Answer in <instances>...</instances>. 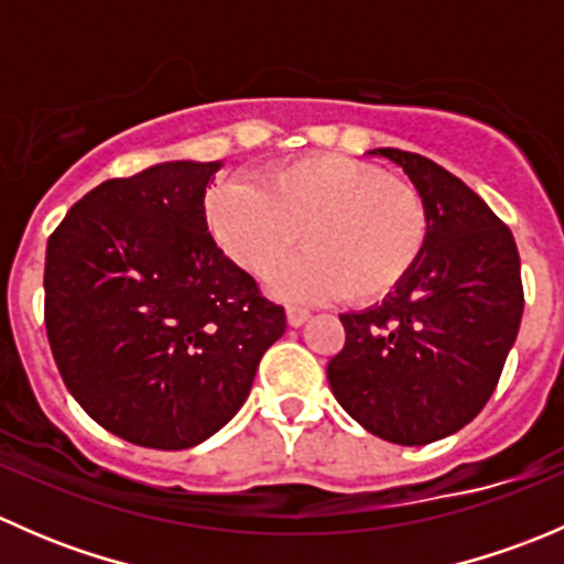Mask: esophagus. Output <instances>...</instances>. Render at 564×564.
I'll list each match as a JSON object with an SVG mask.
<instances>
[{
	"instance_id": "esophagus-1",
	"label": "esophagus",
	"mask_w": 564,
	"mask_h": 564,
	"mask_svg": "<svg viewBox=\"0 0 564 564\" xmlns=\"http://www.w3.org/2000/svg\"><path fill=\"white\" fill-rule=\"evenodd\" d=\"M308 318H311V311L297 308V305H289V308H286V322H289V327H303V324L308 322Z\"/></svg>"
}]
</instances>
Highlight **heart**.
I'll use <instances>...</instances> for the list:
<instances>
[{"label":"heart","mask_w":564,"mask_h":564,"mask_svg":"<svg viewBox=\"0 0 564 564\" xmlns=\"http://www.w3.org/2000/svg\"><path fill=\"white\" fill-rule=\"evenodd\" d=\"M207 226L250 275H267L297 246L303 256L272 278L289 300L324 303L349 292L371 303L406 281L429 242V209L414 187L340 155L283 163L256 182L207 196Z\"/></svg>","instance_id":"heart-1"}]
</instances>
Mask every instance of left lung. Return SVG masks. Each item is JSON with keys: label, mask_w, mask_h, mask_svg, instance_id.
<instances>
[{"label": "left lung", "mask_w": 564, "mask_h": 564, "mask_svg": "<svg viewBox=\"0 0 564 564\" xmlns=\"http://www.w3.org/2000/svg\"><path fill=\"white\" fill-rule=\"evenodd\" d=\"M403 169L429 209V242L379 305L340 314L346 344L327 379L340 406L395 445L445 440L477 417L524 314L508 226L458 176L414 152L371 150Z\"/></svg>", "instance_id": "8db88e82"}]
</instances>
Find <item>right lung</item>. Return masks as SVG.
Masks as SVG:
<instances>
[{
    "label": "right lung",
    "instance_id": "add662e5",
    "mask_svg": "<svg viewBox=\"0 0 564 564\" xmlns=\"http://www.w3.org/2000/svg\"><path fill=\"white\" fill-rule=\"evenodd\" d=\"M220 161H169L106 180L45 248V329L84 412L124 442L185 451L246 403L261 355L286 333L215 246L204 196Z\"/></svg>",
    "mask_w": 564,
    "mask_h": 564
}]
</instances>
